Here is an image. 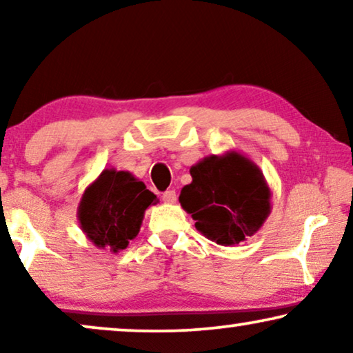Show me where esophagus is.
I'll return each mask as SVG.
<instances>
[{
	"instance_id": "34e87169",
	"label": "esophagus",
	"mask_w": 353,
	"mask_h": 353,
	"mask_svg": "<svg viewBox=\"0 0 353 353\" xmlns=\"http://www.w3.org/2000/svg\"><path fill=\"white\" fill-rule=\"evenodd\" d=\"M162 199L163 202H167V204H175L176 202V192L175 190H168L162 194Z\"/></svg>"
}]
</instances>
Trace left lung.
Listing matches in <instances>:
<instances>
[{
  "instance_id": "obj_1",
  "label": "left lung",
  "mask_w": 353,
  "mask_h": 353,
  "mask_svg": "<svg viewBox=\"0 0 353 353\" xmlns=\"http://www.w3.org/2000/svg\"><path fill=\"white\" fill-rule=\"evenodd\" d=\"M190 173L192 181L183 186L180 204L207 239L234 245L262 228L272 212V191L257 163L226 151L204 157Z\"/></svg>"
}]
</instances>
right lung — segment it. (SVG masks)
<instances>
[{
	"mask_svg": "<svg viewBox=\"0 0 353 353\" xmlns=\"http://www.w3.org/2000/svg\"><path fill=\"white\" fill-rule=\"evenodd\" d=\"M157 202L156 194L130 172L104 168L86 186L77 216L81 231L96 248L117 254L137 238L144 212Z\"/></svg>",
	"mask_w": 353,
	"mask_h": 353,
	"instance_id": "obj_1",
	"label": "right lung"
}]
</instances>
